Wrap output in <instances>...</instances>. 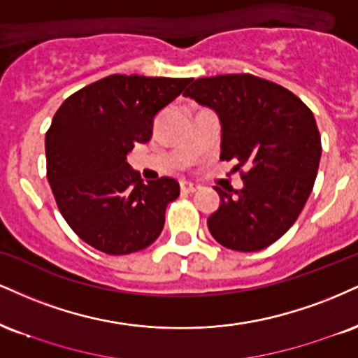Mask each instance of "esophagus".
I'll list each match as a JSON object with an SVG mask.
<instances>
[{
    "instance_id": "obj_1",
    "label": "esophagus",
    "mask_w": 358,
    "mask_h": 358,
    "mask_svg": "<svg viewBox=\"0 0 358 358\" xmlns=\"http://www.w3.org/2000/svg\"><path fill=\"white\" fill-rule=\"evenodd\" d=\"M180 188H182V192H185V193H195L198 188H200V185L183 180V182H180Z\"/></svg>"
}]
</instances>
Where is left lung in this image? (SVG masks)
<instances>
[{
  "label": "left lung",
  "instance_id": "1",
  "mask_svg": "<svg viewBox=\"0 0 358 358\" xmlns=\"http://www.w3.org/2000/svg\"><path fill=\"white\" fill-rule=\"evenodd\" d=\"M208 106L222 124V160H234L242 190H222L208 217L218 243L258 252L294 225L315 183L322 141L313 113L287 88L258 76L198 78L183 93ZM245 171L242 172L241 168Z\"/></svg>",
  "mask_w": 358,
  "mask_h": 358
}]
</instances>
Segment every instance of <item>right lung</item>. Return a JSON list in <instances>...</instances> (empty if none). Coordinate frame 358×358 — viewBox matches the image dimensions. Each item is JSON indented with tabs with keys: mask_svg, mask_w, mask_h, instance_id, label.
I'll use <instances>...</instances> for the list:
<instances>
[{
	"mask_svg": "<svg viewBox=\"0 0 358 358\" xmlns=\"http://www.w3.org/2000/svg\"><path fill=\"white\" fill-rule=\"evenodd\" d=\"M192 78L111 75L63 101L46 131V173L56 205L83 242L108 255L150 247L180 195L176 180L143 182L128 165L135 143Z\"/></svg>",
	"mask_w": 358,
	"mask_h": 358,
	"instance_id": "right-lung-1",
	"label": "right lung"
}]
</instances>
